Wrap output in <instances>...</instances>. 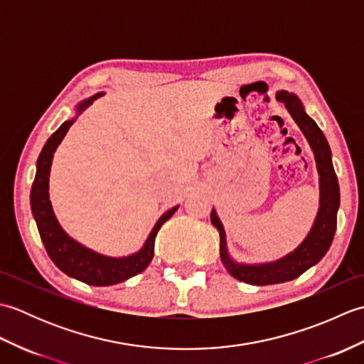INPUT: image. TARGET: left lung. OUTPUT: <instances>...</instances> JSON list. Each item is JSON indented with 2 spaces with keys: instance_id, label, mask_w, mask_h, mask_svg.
Returning <instances> with one entry per match:
<instances>
[{
  "instance_id": "left-lung-1",
  "label": "left lung",
  "mask_w": 364,
  "mask_h": 364,
  "mask_svg": "<svg viewBox=\"0 0 364 364\" xmlns=\"http://www.w3.org/2000/svg\"><path fill=\"white\" fill-rule=\"evenodd\" d=\"M275 98L277 102L284 105L286 111L297 123V127L311 146L316 159V168H318L319 173V208L310 231L296 249L275 261L253 262V264L239 262L231 257L227 247L225 228H223L222 220L213 208L211 223L218 228L220 236V259L223 266L236 280L257 286L291 282L306 272L310 267L318 264L326 257L331 241H333L336 231V215L339 210V184L326 136L318 127V123L305 112V107L296 94L288 90H278Z\"/></svg>"
}]
</instances>
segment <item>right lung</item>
Masks as SVG:
<instances>
[{"mask_svg": "<svg viewBox=\"0 0 364 364\" xmlns=\"http://www.w3.org/2000/svg\"><path fill=\"white\" fill-rule=\"evenodd\" d=\"M102 95H105L103 92H98V94L82 100V102L76 105L75 117L65 120L63 125L54 131L48 141L45 142L41 154H38L36 164V178L33 188H31V211H33L38 235H41L48 257L64 274L92 286L117 284L141 274L144 269H146V266L153 259L154 239H156L159 228L180 208V205H176L162 214L158 222L154 223V227L151 228L150 235L146 236L141 249L127 255V257H107V255L92 250L89 247L76 241L60 227L56 214L53 211L48 192L54 153H56L59 144L63 142L67 131L73 125V122L78 119V115H81L94 100Z\"/></svg>", "mask_w": 364, "mask_h": 364, "instance_id": "1", "label": "right lung"}]
</instances>
